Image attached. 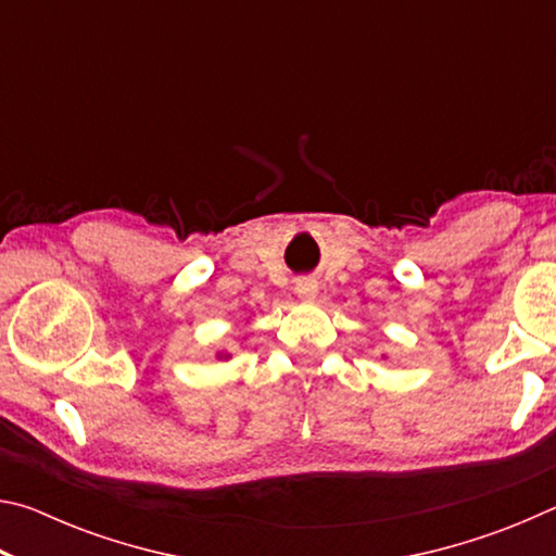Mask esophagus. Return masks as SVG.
<instances>
[{
  "mask_svg": "<svg viewBox=\"0 0 556 556\" xmlns=\"http://www.w3.org/2000/svg\"><path fill=\"white\" fill-rule=\"evenodd\" d=\"M296 296L299 299H316L318 296V281L316 279H299L296 281Z\"/></svg>",
  "mask_w": 556,
  "mask_h": 556,
  "instance_id": "esophagus-1",
  "label": "esophagus"
}]
</instances>
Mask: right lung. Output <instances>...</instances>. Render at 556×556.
<instances>
[{
	"instance_id": "obj_1",
	"label": "right lung",
	"mask_w": 556,
	"mask_h": 556,
	"mask_svg": "<svg viewBox=\"0 0 556 556\" xmlns=\"http://www.w3.org/2000/svg\"><path fill=\"white\" fill-rule=\"evenodd\" d=\"M218 357H220V361H230V353H225V351H218Z\"/></svg>"
}]
</instances>
